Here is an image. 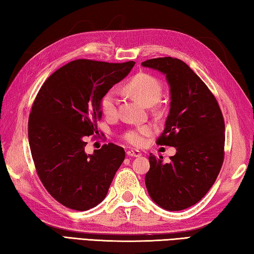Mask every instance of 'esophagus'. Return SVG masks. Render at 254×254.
Returning <instances> with one entry per match:
<instances>
[{"label":"esophagus","mask_w":254,"mask_h":254,"mask_svg":"<svg viewBox=\"0 0 254 254\" xmlns=\"http://www.w3.org/2000/svg\"><path fill=\"white\" fill-rule=\"evenodd\" d=\"M127 156H129V157H140L141 154H140V151H138V150H128Z\"/></svg>","instance_id":"obj_1"}]
</instances>
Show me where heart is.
<instances>
[{
  "mask_svg": "<svg viewBox=\"0 0 254 254\" xmlns=\"http://www.w3.org/2000/svg\"><path fill=\"white\" fill-rule=\"evenodd\" d=\"M125 90L135 99L139 100L146 106H151L158 102L161 94V83L155 76L147 73H138L128 80ZM100 111L105 117L112 118L117 114V96L116 93L109 90L100 99ZM152 128L142 126L132 129L125 133V139L132 146L140 147L145 143L146 136L150 135Z\"/></svg>",
  "mask_w": 254,
  "mask_h": 254,
  "instance_id": "obj_1",
  "label": "heart"
}]
</instances>
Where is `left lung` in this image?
Masks as SVG:
<instances>
[{
    "instance_id": "left-lung-1",
    "label": "left lung",
    "mask_w": 254,
    "mask_h": 254,
    "mask_svg": "<svg viewBox=\"0 0 254 254\" xmlns=\"http://www.w3.org/2000/svg\"><path fill=\"white\" fill-rule=\"evenodd\" d=\"M141 65L166 76L170 109L157 143L177 150L167 164L150 154L145 184L152 201L179 211L201 200L217 179L224 157L223 116L207 85L183 61L160 57Z\"/></svg>"
}]
</instances>
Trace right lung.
<instances>
[{"mask_svg":"<svg viewBox=\"0 0 254 254\" xmlns=\"http://www.w3.org/2000/svg\"><path fill=\"white\" fill-rule=\"evenodd\" d=\"M133 65L73 61L45 80L33 103L28 118L33 160L42 184L65 207L78 211L96 207L125 159L124 148L114 143L86 154L84 137L97 131L100 99Z\"/></svg>","mask_w":254,"mask_h":254,"instance_id":"right-lung-1","label":"right lung"}]
</instances>
